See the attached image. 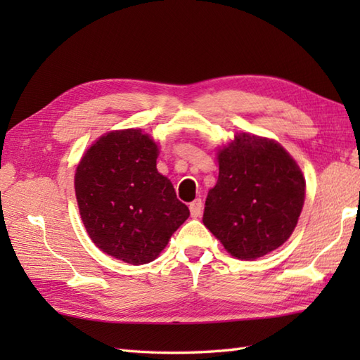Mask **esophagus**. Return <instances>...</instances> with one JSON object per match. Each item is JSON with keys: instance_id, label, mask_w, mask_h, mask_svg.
<instances>
[{"instance_id": "1", "label": "esophagus", "mask_w": 360, "mask_h": 360, "mask_svg": "<svg viewBox=\"0 0 360 360\" xmlns=\"http://www.w3.org/2000/svg\"><path fill=\"white\" fill-rule=\"evenodd\" d=\"M190 213H192L193 218L201 217V213H202V201L201 200H195L193 202H190Z\"/></svg>"}]
</instances>
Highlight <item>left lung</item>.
I'll list each match as a JSON object with an SVG mask.
<instances>
[{
    "mask_svg": "<svg viewBox=\"0 0 360 360\" xmlns=\"http://www.w3.org/2000/svg\"><path fill=\"white\" fill-rule=\"evenodd\" d=\"M219 174L202 223L232 257L255 259L294 232L304 202V178L275 141L240 133L218 151Z\"/></svg>",
    "mask_w": 360,
    "mask_h": 360,
    "instance_id": "obj_1",
    "label": "left lung"
}]
</instances>
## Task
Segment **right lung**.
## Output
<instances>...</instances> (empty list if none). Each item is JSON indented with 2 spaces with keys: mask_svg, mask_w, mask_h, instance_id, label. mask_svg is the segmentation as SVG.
<instances>
[{
  "mask_svg": "<svg viewBox=\"0 0 360 360\" xmlns=\"http://www.w3.org/2000/svg\"><path fill=\"white\" fill-rule=\"evenodd\" d=\"M158 145L141 129L102 136L75 170L80 217L96 246L128 264L155 259L190 210L156 168Z\"/></svg>",
  "mask_w": 360,
  "mask_h": 360,
  "instance_id": "obj_1",
  "label": "right lung"
}]
</instances>
